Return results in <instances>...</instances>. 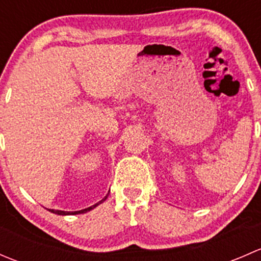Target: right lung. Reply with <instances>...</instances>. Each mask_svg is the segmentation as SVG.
<instances>
[{"mask_svg": "<svg viewBox=\"0 0 261 261\" xmlns=\"http://www.w3.org/2000/svg\"><path fill=\"white\" fill-rule=\"evenodd\" d=\"M107 198V196L105 197L103 199H102V201H99L98 203H96V204H93V206H91V207H88V208H84V210H81V211H74V212H67V211H59V210H49L50 212H53V213H55V215H62V216H65V215H78V213H86V212H88V211H91V210H93L94 207H97L98 206L99 203H102V202L105 201V199Z\"/></svg>", "mask_w": 261, "mask_h": 261, "instance_id": "obj_1", "label": "right lung"}]
</instances>
